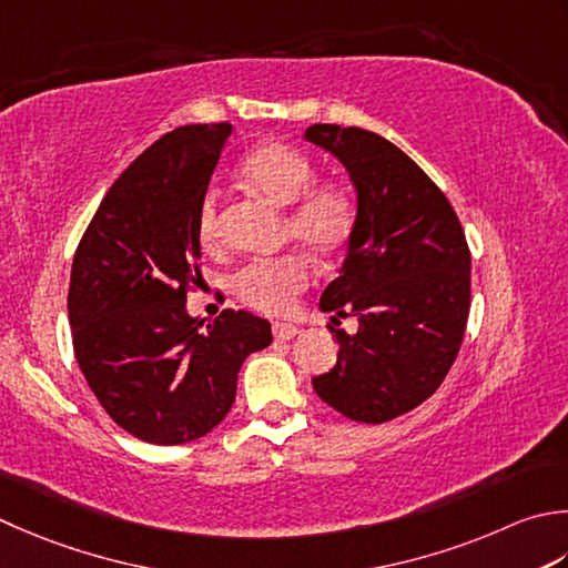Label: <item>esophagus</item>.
I'll list each match as a JSON object with an SVG mask.
<instances>
[{"instance_id":"obj_1","label":"esophagus","mask_w":568,"mask_h":568,"mask_svg":"<svg viewBox=\"0 0 568 568\" xmlns=\"http://www.w3.org/2000/svg\"><path fill=\"white\" fill-rule=\"evenodd\" d=\"M297 335V327L291 322H273V337L275 339H293Z\"/></svg>"}]
</instances>
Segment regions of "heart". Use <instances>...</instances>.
Returning a JSON list of instances; mask_svg holds the SVG:
<instances>
[{
    "label": "heart",
    "mask_w": 568,
    "mask_h": 568,
    "mask_svg": "<svg viewBox=\"0 0 568 568\" xmlns=\"http://www.w3.org/2000/svg\"><path fill=\"white\" fill-rule=\"evenodd\" d=\"M239 176L251 192L271 199L285 211V241H297L322 261L337 258L354 233V202L335 182H313L315 162L287 142L268 140L253 148L239 164ZM219 194L204 192L196 211V236L202 246L219 243ZM310 283L307 263L300 255L253 261L231 277V291L248 307L265 315H283Z\"/></svg>",
    "instance_id": "obj_1"
}]
</instances>
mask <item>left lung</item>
I'll return each instance as SVG.
<instances>
[{"label":"left lung","instance_id":"8db88e82","mask_svg":"<svg viewBox=\"0 0 568 568\" xmlns=\"http://www.w3.org/2000/svg\"><path fill=\"white\" fill-rule=\"evenodd\" d=\"M305 140L344 164L357 189L347 255L320 307L354 315L357 335L329 325L337 364L317 396L359 424L424 404L458 357L470 313V248L446 194L394 142L362 128L310 125Z\"/></svg>","mask_w":568,"mask_h":568}]
</instances>
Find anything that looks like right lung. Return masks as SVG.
<instances>
[{"label": "right lung", "mask_w": 568, "mask_h": 568, "mask_svg": "<svg viewBox=\"0 0 568 568\" xmlns=\"http://www.w3.org/2000/svg\"><path fill=\"white\" fill-rule=\"evenodd\" d=\"M229 135V122L166 132L110 186L73 255L75 362L105 414L154 446L216 428L241 364L273 342L271 322L246 310L206 329L186 313L204 283L196 211Z\"/></svg>", "instance_id": "right-lung-1"}]
</instances>
